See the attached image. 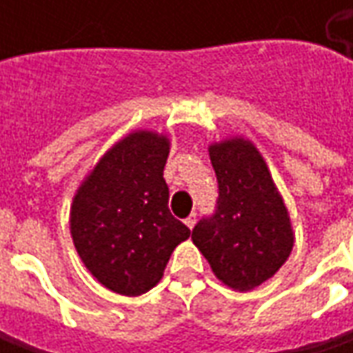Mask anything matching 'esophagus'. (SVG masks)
I'll list each match as a JSON object with an SVG mask.
<instances>
[{"instance_id": "esophagus-1", "label": "esophagus", "mask_w": 353, "mask_h": 353, "mask_svg": "<svg viewBox=\"0 0 353 353\" xmlns=\"http://www.w3.org/2000/svg\"><path fill=\"white\" fill-rule=\"evenodd\" d=\"M184 224H186L188 228H190V230H192V228H194V224H196V214H190V216H188V218L184 220Z\"/></svg>"}]
</instances>
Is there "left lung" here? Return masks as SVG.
Segmentation results:
<instances>
[{
  "mask_svg": "<svg viewBox=\"0 0 353 353\" xmlns=\"http://www.w3.org/2000/svg\"><path fill=\"white\" fill-rule=\"evenodd\" d=\"M210 161L218 179L216 210L194 225L192 241L222 283L250 291L273 277L291 255L289 212L253 143L210 145Z\"/></svg>",
  "mask_w": 353,
  "mask_h": 353,
  "instance_id": "1",
  "label": "left lung"
}]
</instances>
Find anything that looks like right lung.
I'll use <instances>...</instances> for the list:
<instances>
[{"label":"right lung","mask_w":353,"mask_h":353,"mask_svg":"<svg viewBox=\"0 0 353 353\" xmlns=\"http://www.w3.org/2000/svg\"><path fill=\"white\" fill-rule=\"evenodd\" d=\"M169 139L135 131L112 147L76 192L70 234L80 259L110 291L137 296L163 277L190 230L169 210Z\"/></svg>","instance_id":"1"}]
</instances>
